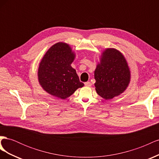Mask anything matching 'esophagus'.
<instances>
[{
    "mask_svg": "<svg viewBox=\"0 0 159 159\" xmlns=\"http://www.w3.org/2000/svg\"><path fill=\"white\" fill-rule=\"evenodd\" d=\"M84 84H85V86H87V87H90V86L91 85V83L89 82V81H87V82H85Z\"/></svg>",
    "mask_w": 159,
    "mask_h": 159,
    "instance_id": "34e87169",
    "label": "esophagus"
}]
</instances>
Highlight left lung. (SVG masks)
I'll return each instance as SVG.
<instances>
[{
  "label": "left lung",
  "mask_w": 159,
  "mask_h": 159,
  "mask_svg": "<svg viewBox=\"0 0 159 159\" xmlns=\"http://www.w3.org/2000/svg\"><path fill=\"white\" fill-rule=\"evenodd\" d=\"M95 90L105 99L122 93L130 82L131 74L123 54L113 48L102 53L100 63L94 71Z\"/></svg>",
  "instance_id": "obj_1"
}]
</instances>
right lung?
I'll return each instance as SVG.
<instances>
[{"instance_id":"add662e5","label":"right lung","mask_w":159,"mask_h":159,"mask_svg":"<svg viewBox=\"0 0 159 159\" xmlns=\"http://www.w3.org/2000/svg\"><path fill=\"white\" fill-rule=\"evenodd\" d=\"M75 57L68 44L56 43L47 51L38 68V80L50 95L64 99L84 84L71 66Z\"/></svg>"}]
</instances>
